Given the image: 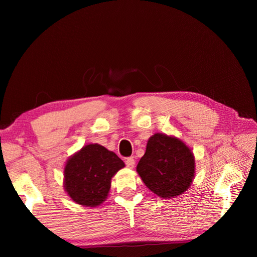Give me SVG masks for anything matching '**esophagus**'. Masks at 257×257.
Segmentation results:
<instances>
[{"label": "esophagus", "mask_w": 257, "mask_h": 257, "mask_svg": "<svg viewBox=\"0 0 257 257\" xmlns=\"http://www.w3.org/2000/svg\"><path fill=\"white\" fill-rule=\"evenodd\" d=\"M125 165L128 168H134V166H135V160L133 158H127L125 160Z\"/></svg>", "instance_id": "obj_1"}]
</instances>
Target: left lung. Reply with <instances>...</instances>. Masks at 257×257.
Wrapping results in <instances>:
<instances>
[{
	"instance_id": "8db88e82",
	"label": "left lung",
	"mask_w": 257,
	"mask_h": 257,
	"mask_svg": "<svg viewBox=\"0 0 257 257\" xmlns=\"http://www.w3.org/2000/svg\"><path fill=\"white\" fill-rule=\"evenodd\" d=\"M195 157L180 138L155 133L136 167L146 186L162 198H175L189 190L195 177Z\"/></svg>"
}]
</instances>
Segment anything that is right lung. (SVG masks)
<instances>
[{"instance_id":"add662e5","label":"right lung","mask_w":257,"mask_h":257,"mask_svg":"<svg viewBox=\"0 0 257 257\" xmlns=\"http://www.w3.org/2000/svg\"><path fill=\"white\" fill-rule=\"evenodd\" d=\"M124 166L114 152L98 144H88L66 161L64 190L76 204L95 208L107 199L112 177Z\"/></svg>"}]
</instances>
